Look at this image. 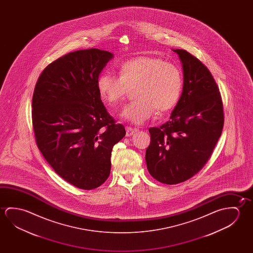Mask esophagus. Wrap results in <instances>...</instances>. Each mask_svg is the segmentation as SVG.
<instances>
[{
    "label": "esophagus",
    "mask_w": 253,
    "mask_h": 253,
    "mask_svg": "<svg viewBox=\"0 0 253 253\" xmlns=\"http://www.w3.org/2000/svg\"><path fill=\"white\" fill-rule=\"evenodd\" d=\"M138 128H132V127H126V136L127 137H130L132 136L134 133L137 132Z\"/></svg>",
    "instance_id": "34e87169"
}]
</instances>
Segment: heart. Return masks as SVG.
Returning <instances> with one entry per match:
<instances>
[{
  "instance_id": "obj_1",
  "label": "heart",
  "mask_w": 253,
  "mask_h": 253,
  "mask_svg": "<svg viewBox=\"0 0 253 253\" xmlns=\"http://www.w3.org/2000/svg\"><path fill=\"white\" fill-rule=\"evenodd\" d=\"M118 76L104 72L97 79L100 97L115 106L134 90L136 100L123 108L121 116L136 125H142L158 112L169 111L177 103L182 88V75L178 67L160 57L138 56L123 62Z\"/></svg>"
}]
</instances>
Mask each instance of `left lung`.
I'll use <instances>...</instances> for the list:
<instances>
[{
  "instance_id": "obj_1",
  "label": "left lung",
  "mask_w": 253,
  "mask_h": 253,
  "mask_svg": "<svg viewBox=\"0 0 253 253\" xmlns=\"http://www.w3.org/2000/svg\"><path fill=\"white\" fill-rule=\"evenodd\" d=\"M183 69V89L170 120L150 128L145 151L150 174L176 184L199 173L211 157L222 132V99L210 71L184 49H174Z\"/></svg>"
}]
</instances>
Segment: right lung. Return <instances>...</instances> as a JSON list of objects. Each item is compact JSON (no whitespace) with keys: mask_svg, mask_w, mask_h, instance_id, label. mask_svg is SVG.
<instances>
[{"mask_svg":"<svg viewBox=\"0 0 253 253\" xmlns=\"http://www.w3.org/2000/svg\"><path fill=\"white\" fill-rule=\"evenodd\" d=\"M108 51L78 50L51 62L34 88L32 121L38 148L55 173L82 190L110 174L114 145L125 137L100 99L97 79Z\"/></svg>","mask_w":253,"mask_h":253,"instance_id":"obj_1","label":"right lung"}]
</instances>
